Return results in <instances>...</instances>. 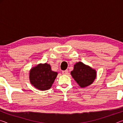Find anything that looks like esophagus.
<instances>
[{
  "mask_svg": "<svg viewBox=\"0 0 123 123\" xmlns=\"http://www.w3.org/2000/svg\"><path fill=\"white\" fill-rule=\"evenodd\" d=\"M62 74L63 75H67L68 74V70H63V71H62Z\"/></svg>",
  "mask_w": 123,
  "mask_h": 123,
  "instance_id": "esophagus-1",
  "label": "esophagus"
}]
</instances>
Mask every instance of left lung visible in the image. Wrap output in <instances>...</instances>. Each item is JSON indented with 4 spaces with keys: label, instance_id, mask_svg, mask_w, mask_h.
Instances as JSON below:
<instances>
[{
    "label": "left lung",
    "instance_id": "left-lung-1",
    "mask_svg": "<svg viewBox=\"0 0 123 123\" xmlns=\"http://www.w3.org/2000/svg\"><path fill=\"white\" fill-rule=\"evenodd\" d=\"M71 75L81 88L88 86L94 81L97 76L96 70L81 62L74 64Z\"/></svg>",
    "mask_w": 123,
    "mask_h": 123
}]
</instances>
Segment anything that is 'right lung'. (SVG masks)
Wrapping results in <instances>:
<instances>
[{"label": "right lung", "mask_w": 123, "mask_h": 123, "mask_svg": "<svg viewBox=\"0 0 123 123\" xmlns=\"http://www.w3.org/2000/svg\"><path fill=\"white\" fill-rule=\"evenodd\" d=\"M57 75V73L51 70L50 64H39L30 69L29 80L35 88L45 91L51 88Z\"/></svg>", "instance_id": "right-lung-1"}]
</instances>
